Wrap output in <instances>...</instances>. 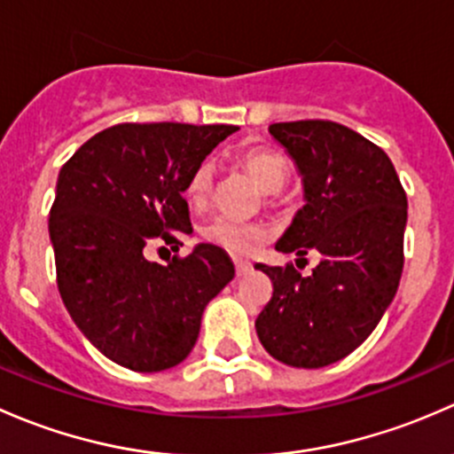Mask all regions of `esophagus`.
Returning a JSON list of instances; mask_svg holds the SVG:
<instances>
[{"instance_id":"1","label":"esophagus","mask_w":454,"mask_h":454,"mask_svg":"<svg viewBox=\"0 0 454 454\" xmlns=\"http://www.w3.org/2000/svg\"><path fill=\"white\" fill-rule=\"evenodd\" d=\"M250 270H253V265H250L248 261L235 259V272H237V277H244V274H248Z\"/></svg>"}]
</instances>
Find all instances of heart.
Listing matches in <instances>:
<instances>
[{
  "mask_svg": "<svg viewBox=\"0 0 454 454\" xmlns=\"http://www.w3.org/2000/svg\"><path fill=\"white\" fill-rule=\"evenodd\" d=\"M239 164L259 182L265 193H281L287 182H290V164H287V160L277 151L265 149V146H254V149L244 151L239 155ZM213 186L215 167L210 160H204L191 171L189 180H186V200L193 206L206 204L213 195ZM201 237L232 254H248L265 239V231L256 223L237 222V219L219 215V217L210 219L201 228Z\"/></svg>",
  "mask_w": 454,
  "mask_h": 454,
  "instance_id": "obj_1",
  "label": "heart"
}]
</instances>
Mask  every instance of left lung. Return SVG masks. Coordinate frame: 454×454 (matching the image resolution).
<instances>
[{
    "label": "left lung",
    "mask_w": 454,
    "mask_h": 454,
    "mask_svg": "<svg viewBox=\"0 0 454 454\" xmlns=\"http://www.w3.org/2000/svg\"><path fill=\"white\" fill-rule=\"evenodd\" d=\"M270 134L292 155L305 189V206L277 250L320 261L309 277L292 263L256 265L274 287L256 316V336L278 363L320 369L363 345L395 296L406 193L388 155L349 127L274 122Z\"/></svg>",
    "instance_id": "8db88e82"
}]
</instances>
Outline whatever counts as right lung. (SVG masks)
Instances as JSON below:
<instances>
[{"label": "right lung", "instance_id": "obj_1", "mask_svg": "<svg viewBox=\"0 0 454 454\" xmlns=\"http://www.w3.org/2000/svg\"><path fill=\"white\" fill-rule=\"evenodd\" d=\"M235 125L122 122L63 164L50 208L57 286L87 340L121 367L171 369L193 349L204 308L235 277L226 250L200 244L168 265L146 246L191 235L184 186Z\"/></svg>", "mask_w": 454, "mask_h": 454}]
</instances>
